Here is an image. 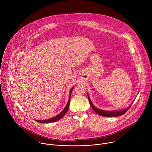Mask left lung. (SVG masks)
<instances>
[{
  "mask_svg": "<svg viewBox=\"0 0 152 152\" xmlns=\"http://www.w3.org/2000/svg\"><path fill=\"white\" fill-rule=\"evenodd\" d=\"M88 100L90 102V104L91 106V107L93 109V110L99 115L101 116H103V117H118V116H120L121 115H123L124 113H126L127 110L129 109V107L131 106L132 104L131 105H129V106H128L127 108L124 110H118V111H104V110H102L99 109V108H97L96 107H95L94 106V104H93V103L91 101V99L88 94Z\"/></svg>",
  "mask_w": 152,
  "mask_h": 152,
  "instance_id": "obj_1",
  "label": "left lung"
}]
</instances>
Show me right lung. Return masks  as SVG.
<instances>
[{
  "label": "right lung",
  "mask_w": 152,
  "mask_h": 152,
  "mask_svg": "<svg viewBox=\"0 0 152 152\" xmlns=\"http://www.w3.org/2000/svg\"><path fill=\"white\" fill-rule=\"evenodd\" d=\"M74 88V86H73V87L72 88V89L70 90V96H69V101L67 103V105L66 106V107H65L64 109L63 110V111H61V113H60L59 114H58L56 116L52 118H49V119H48V120H35L36 121L38 122V123H52V122H55V121H57L58 120H59L60 119H61L64 115L65 114H66V113L67 112L69 108V105H70V96H71V93L73 91Z\"/></svg>",
  "instance_id": "1"
}]
</instances>
